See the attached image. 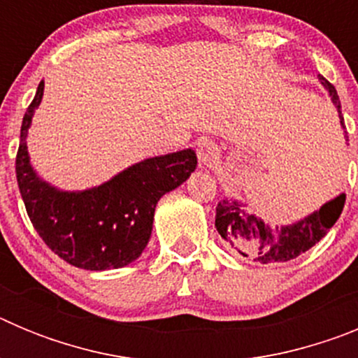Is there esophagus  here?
<instances>
[{
	"mask_svg": "<svg viewBox=\"0 0 358 358\" xmlns=\"http://www.w3.org/2000/svg\"><path fill=\"white\" fill-rule=\"evenodd\" d=\"M197 157H199V163H201V166H211V164H213L218 157L217 145L210 140L201 141L197 147Z\"/></svg>",
	"mask_w": 358,
	"mask_h": 358,
	"instance_id": "1",
	"label": "esophagus"
}]
</instances>
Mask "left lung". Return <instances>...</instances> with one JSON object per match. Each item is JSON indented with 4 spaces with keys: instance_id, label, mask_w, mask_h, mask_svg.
<instances>
[{
    "instance_id": "obj_1",
    "label": "left lung",
    "mask_w": 358,
    "mask_h": 358,
    "mask_svg": "<svg viewBox=\"0 0 358 358\" xmlns=\"http://www.w3.org/2000/svg\"><path fill=\"white\" fill-rule=\"evenodd\" d=\"M319 82L330 94L331 103L339 115L341 127L344 129L339 94L334 85L321 75H319ZM344 201H346V194H339L337 197L324 202L319 210L312 211L296 222L271 227L258 215L248 210V204H243L238 199L224 195L217 204L215 227L218 235L229 243V248L245 258H252L264 265L283 264V262L297 258L310 248H314L315 243L327 235L343 213Z\"/></svg>"
}]
</instances>
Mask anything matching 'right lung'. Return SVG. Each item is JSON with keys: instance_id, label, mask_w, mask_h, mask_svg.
Returning <instances> with one entry per match:
<instances>
[{"instance_id": "1", "label": "right lung", "mask_w": 358, "mask_h": 358, "mask_svg": "<svg viewBox=\"0 0 358 358\" xmlns=\"http://www.w3.org/2000/svg\"><path fill=\"white\" fill-rule=\"evenodd\" d=\"M44 93L41 80L21 125L15 176L31 224L62 260L85 271L120 268L138 260L152 235L154 211L169 194L195 172L192 148L147 157L85 189H61L31 166L28 129Z\"/></svg>"}]
</instances>
